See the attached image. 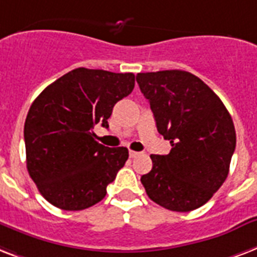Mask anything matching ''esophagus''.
Returning a JSON list of instances; mask_svg holds the SVG:
<instances>
[{
	"label": "esophagus",
	"mask_w": 257,
	"mask_h": 257,
	"mask_svg": "<svg viewBox=\"0 0 257 257\" xmlns=\"http://www.w3.org/2000/svg\"><path fill=\"white\" fill-rule=\"evenodd\" d=\"M141 153H138V151H133L130 150V153H128V156H130V158H135V157H138Z\"/></svg>",
	"instance_id": "esophagus-1"
}]
</instances>
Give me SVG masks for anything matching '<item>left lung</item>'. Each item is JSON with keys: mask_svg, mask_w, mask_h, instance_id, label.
Listing matches in <instances>:
<instances>
[{"mask_svg": "<svg viewBox=\"0 0 257 257\" xmlns=\"http://www.w3.org/2000/svg\"><path fill=\"white\" fill-rule=\"evenodd\" d=\"M157 128L172 145L151 154L153 168L141 177L147 196L173 212L200 208L229 173L236 131L221 99L193 73L180 69L137 75Z\"/></svg>", "mask_w": 257, "mask_h": 257, "instance_id": "obj_1", "label": "left lung"}]
</instances>
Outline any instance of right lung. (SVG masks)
Segmentation results:
<instances>
[{
  "label": "right lung",
  "mask_w": 257,
  "mask_h": 257,
  "mask_svg": "<svg viewBox=\"0 0 257 257\" xmlns=\"http://www.w3.org/2000/svg\"><path fill=\"white\" fill-rule=\"evenodd\" d=\"M134 85V73L76 68L36 97L24 126L27 169L48 202L83 210L104 198L128 150L103 146L92 128L108 127L114 106Z\"/></svg>",
  "instance_id": "right-lung-1"
}]
</instances>
